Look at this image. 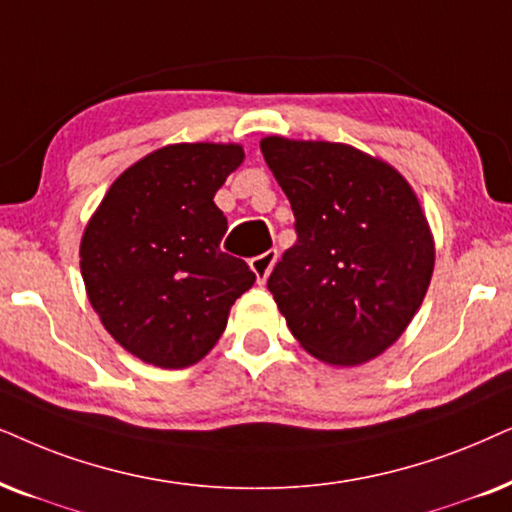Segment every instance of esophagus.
<instances>
[{"label":"esophagus","mask_w":512,"mask_h":512,"mask_svg":"<svg viewBox=\"0 0 512 512\" xmlns=\"http://www.w3.org/2000/svg\"><path fill=\"white\" fill-rule=\"evenodd\" d=\"M275 261H277V251L275 249H270V251H265V254H261V256L251 258V270H254L258 284H263L265 280H268Z\"/></svg>","instance_id":"1"}]
</instances>
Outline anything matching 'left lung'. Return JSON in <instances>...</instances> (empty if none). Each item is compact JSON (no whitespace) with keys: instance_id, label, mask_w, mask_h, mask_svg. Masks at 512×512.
<instances>
[{"instance_id":"1","label":"left lung","mask_w":512,"mask_h":512,"mask_svg":"<svg viewBox=\"0 0 512 512\" xmlns=\"http://www.w3.org/2000/svg\"><path fill=\"white\" fill-rule=\"evenodd\" d=\"M298 240L268 289L291 334L331 367L374 360L404 334L435 268L428 218L400 171L345 143L265 136Z\"/></svg>"}]
</instances>
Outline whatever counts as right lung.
<instances>
[{
    "label": "right lung",
    "instance_id": "right-lung-1",
    "mask_svg": "<svg viewBox=\"0 0 512 512\" xmlns=\"http://www.w3.org/2000/svg\"><path fill=\"white\" fill-rule=\"evenodd\" d=\"M244 162L240 143L164 145L131 164L98 204L79 244L86 296L126 353L162 369L202 360L232 303L254 287L214 195Z\"/></svg>",
    "mask_w": 512,
    "mask_h": 512
}]
</instances>
